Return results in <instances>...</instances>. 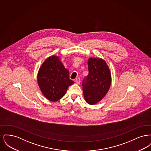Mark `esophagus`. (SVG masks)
I'll return each mask as SVG.
<instances>
[{
    "label": "esophagus",
    "mask_w": 151,
    "mask_h": 151,
    "mask_svg": "<svg viewBox=\"0 0 151 151\" xmlns=\"http://www.w3.org/2000/svg\"><path fill=\"white\" fill-rule=\"evenodd\" d=\"M75 81V82H76L78 84H80V79L79 78H76Z\"/></svg>",
    "instance_id": "obj_1"
}]
</instances>
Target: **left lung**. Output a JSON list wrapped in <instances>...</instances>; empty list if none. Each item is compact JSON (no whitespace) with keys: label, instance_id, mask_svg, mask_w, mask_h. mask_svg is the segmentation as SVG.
Listing matches in <instances>:
<instances>
[{"label":"left lung","instance_id":"left-lung-1","mask_svg":"<svg viewBox=\"0 0 151 151\" xmlns=\"http://www.w3.org/2000/svg\"><path fill=\"white\" fill-rule=\"evenodd\" d=\"M89 73L83 80L82 86L86 102L94 105L100 101L108 93L111 84V73L108 65L101 58H89Z\"/></svg>","mask_w":151,"mask_h":151}]
</instances>
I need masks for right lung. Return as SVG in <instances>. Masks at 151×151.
Segmentation results:
<instances>
[{"instance_id":"add662e5","label":"right lung","mask_w":151,"mask_h":151,"mask_svg":"<svg viewBox=\"0 0 151 151\" xmlns=\"http://www.w3.org/2000/svg\"><path fill=\"white\" fill-rule=\"evenodd\" d=\"M37 81L43 96L51 101H57L66 93L68 86L74 83L70 73L57 56H51L41 65Z\"/></svg>"}]
</instances>
